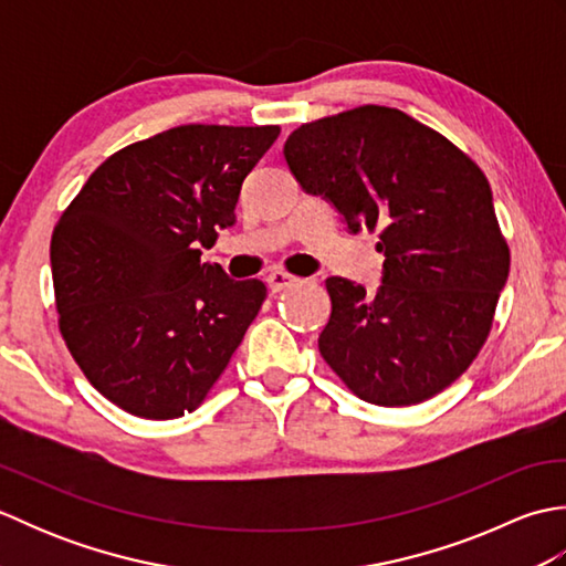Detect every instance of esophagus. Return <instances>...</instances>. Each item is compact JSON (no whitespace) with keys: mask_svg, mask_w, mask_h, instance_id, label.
<instances>
[{"mask_svg":"<svg viewBox=\"0 0 566 566\" xmlns=\"http://www.w3.org/2000/svg\"><path fill=\"white\" fill-rule=\"evenodd\" d=\"M296 282H298V276H294L290 272H282V270H274V272L268 274V286H270L272 294L286 290V286H294Z\"/></svg>","mask_w":566,"mask_h":566,"instance_id":"34e87169","label":"esophagus"}]
</instances>
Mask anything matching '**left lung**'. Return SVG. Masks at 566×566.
<instances>
[{
    "instance_id": "1",
    "label": "left lung",
    "mask_w": 566,
    "mask_h": 566,
    "mask_svg": "<svg viewBox=\"0 0 566 566\" xmlns=\"http://www.w3.org/2000/svg\"><path fill=\"white\" fill-rule=\"evenodd\" d=\"M284 160L347 231H377L384 252L375 294L326 280L323 359L377 406L450 387L482 350L511 268L484 172L438 130L375 104L296 128Z\"/></svg>"
}]
</instances>
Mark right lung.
<instances>
[{"instance_id":"obj_1","label":"right lung","mask_w":566,"mask_h":566,"mask_svg":"<svg viewBox=\"0 0 566 566\" xmlns=\"http://www.w3.org/2000/svg\"><path fill=\"white\" fill-rule=\"evenodd\" d=\"M280 126H177L114 153L53 231L60 333L92 387L170 420L203 401L268 296L201 262Z\"/></svg>"}]
</instances>
